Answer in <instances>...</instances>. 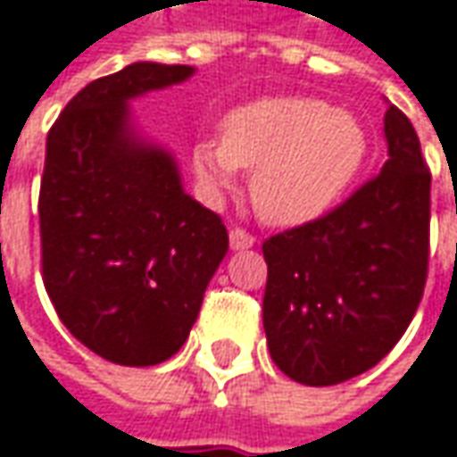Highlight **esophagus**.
Here are the masks:
<instances>
[{
  "label": "esophagus",
  "instance_id": "34e87169",
  "mask_svg": "<svg viewBox=\"0 0 457 457\" xmlns=\"http://www.w3.org/2000/svg\"><path fill=\"white\" fill-rule=\"evenodd\" d=\"M229 245H232V250L253 248L255 245V237L243 228H232L229 229Z\"/></svg>",
  "mask_w": 457,
  "mask_h": 457
}]
</instances>
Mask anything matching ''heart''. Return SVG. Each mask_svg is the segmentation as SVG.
Returning <instances> with one entry per match:
<instances>
[{
  "mask_svg": "<svg viewBox=\"0 0 457 457\" xmlns=\"http://www.w3.org/2000/svg\"><path fill=\"white\" fill-rule=\"evenodd\" d=\"M361 120L314 96H276L229 112L220 143L194 148V170L212 191L250 173L255 212L278 228L322 217L366 161Z\"/></svg>",
  "mask_w": 457,
  "mask_h": 457,
  "instance_id": "1",
  "label": "heart"
}]
</instances>
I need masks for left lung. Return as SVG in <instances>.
I'll return each instance as SVG.
<instances>
[{"mask_svg":"<svg viewBox=\"0 0 457 457\" xmlns=\"http://www.w3.org/2000/svg\"><path fill=\"white\" fill-rule=\"evenodd\" d=\"M388 158L343 204L263 243L273 363L307 386L366 373L402 340L429 266L432 173L409 117L388 104Z\"/></svg>","mask_w":457,"mask_h":457,"instance_id":"1","label":"left lung"}]
</instances>
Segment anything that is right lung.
I'll list each match as a JSON object with an SVG mask.
<instances>
[{"instance_id":"add662e5","label":"right lung","mask_w":457,"mask_h":457,"mask_svg":"<svg viewBox=\"0 0 457 457\" xmlns=\"http://www.w3.org/2000/svg\"><path fill=\"white\" fill-rule=\"evenodd\" d=\"M191 73L143 61L102 76L46 140L43 284L71 335L117 366L179 353L228 253L222 217L191 199L169 153L143 145L128 125V99Z\"/></svg>"}]
</instances>
